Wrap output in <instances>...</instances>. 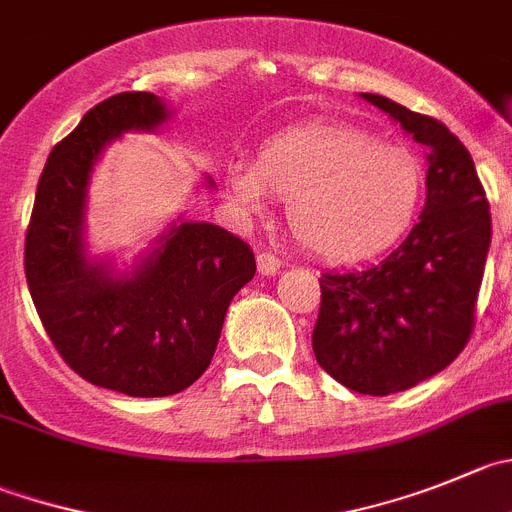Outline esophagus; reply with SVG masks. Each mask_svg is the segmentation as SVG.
I'll list each match as a JSON object with an SVG mask.
<instances>
[{
	"label": "esophagus",
	"instance_id": "34e87169",
	"mask_svg": "<svg viewBox=\"0 0 512 512\" xmlns=\"http://www.w3.org/2000/svg\"><path fill=\"white\" fill-rule=\"evenodd\" d=\"M256 264H259V274L261 276H271V274H276V271L281 269V261L276 259L274 253H266V251L256 253Z\"/></svg>",
	"mask_w": 512,
	"mask_h": 512
}]
</instances>
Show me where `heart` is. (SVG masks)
<instances>
[{"label":"heart","instance_id":"1","mask_svg":"<svg viewBox=\"0 0 512 512\" xmlns=\"http://www.w3.org/2000/svg\"><path fill=\"white\" fill-rule=\"evenodd\" d=\"M420 155L347 125H311L271 140L259 165L231 170V193L259 208L266 193L289 201L291 236L314 256L349 264L399 243L422 211Z\"/></svg>","mask_w":512,"mask_h":512}]
</instances>
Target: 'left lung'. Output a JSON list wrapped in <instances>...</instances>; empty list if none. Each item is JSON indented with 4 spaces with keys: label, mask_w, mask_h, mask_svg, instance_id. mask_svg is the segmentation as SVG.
I'll use <instances>...</instances> for the list:
<instances>
[{
    "label": "left lung",
    "mask_w": 512,
    "mask_h": 512,
    "mask_svg": "<svg viewBox=\"0 0 512 512\" xmlns=\"http://www.w3.org/2000/svg\"><path fill=\"white\" fill-rule=\"evenodd\" d=\"M362 97L427 148V201L410 236L362 271L321 274L316 362L359 394H394L442 372L470 342L490 248V208L470 153L440 120Z\"/></svg>",
    "instance_id": "obj_1"
}]
</instances>
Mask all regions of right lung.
<instances>
[{"mask_svg": "<svg viewBox=\"0 0 512 512\" xmlns=\"http://www.w3.org/2000/svg\"><path fill=\"white\" fill-rule=\"evenodd\" d=\"M153 92H120L87 110L52 148L24 236V276L47 337L67 367L128 397H168L211 364L223 316L256 274L246 241L211 223L170 228L133 279L82 256V208L97 155L125 130L165 120Z\"/></svg>", "mask_w": 512, "mask_h": 512, "instance_id": "right-lung-1", "label": "right lung"}]
</instances>
